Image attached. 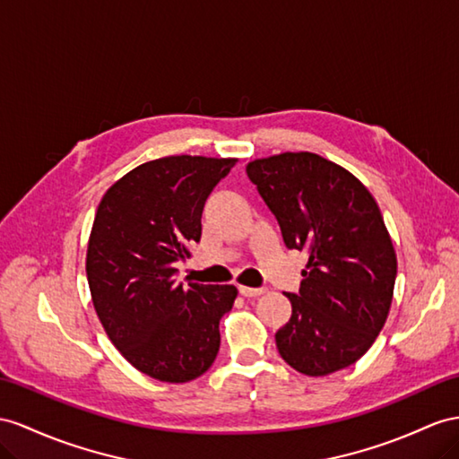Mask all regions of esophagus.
I'll return each instance as SVG.
<instances>
[{"mask_svg": "<svg viewBox=\"0 0 459 459\" xmlns=\"http://www.w3.org/2000/svg\"><path fill=\"white\" fill-rule=\"evenodd\" d=\"M238 292L242 297H262L265 289H252V287H244V285H238Z\"/></svg>", "mask_w": 459, "mask_h": 459, "instance_id": "1", "label": "esophagus"}]
</instances>
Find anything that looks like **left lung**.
Wrapping results in <instances>:
<instances>
[{"label":"left lung","mask_w":459,"mask_h":459,"mask_svg":"<svg viewBox=\"0 0 459 459\" xmlns=\"http://www.w3.org/2000/svg\"><path fill=\"white\" fill-rule=\"evenodd\" d=\"M246 172L287 248L308 254L299 292H287L279 355L307 376L351 367L382 332L394 297L397 257L378 204L349 170L307 151L255 159Z\"/></svg>","instance_id":"obj_1"}]
</instances>
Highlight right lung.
I'll return each instance as SVG.
<instances>
[{"label": "right lung", "instance_id": "obj_1", "mask_svg": "<svg viewBox=\"0 0 459 459\" xmlns=\"http://www.w3.org/2000/svg\"><path fill=\"white\" fill-rule=\"evenodd\" d=\"M237 159L176 155L139 164L102 195L87 279L104 332L151 378L184 384L213 364L234 285L180 283L176 264L202 238L209 194Z\"/></svg>", "mask_w": 459, "mask_h": 459}]
</instances>
